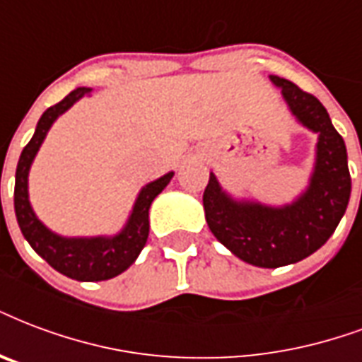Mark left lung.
<instances>
[{
    "instance_id": "1",
    "label": "left lung",
    "mask_w": 362,
    "mask_h": 362,
    "mask_svg": "<svg viewBox=\"0 0 362 362\" xmlns=\"http://www.w3.org/2000/svg\"><path fill=\"white\" fill-rule=\"evenodd\" d=\"M303 127L319 134L313 175L294 203L267 206L235 201L211 173L203 193L206 224L218 241L243 262L258 267H281L308 258L328 241L340 224L351 195L344 138L321 102L288 79L269 76Z\"/></svg>"
}]
</instances>
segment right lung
Here are the masks:
<instances>
[{
	"label": "right lung",
	"mask_w": 362,
	"mask_h": 362,
	"mask_svg": "<svg viewBox=\"0 0 362 362\" xmlns=\"http://www.w3.org/2000/svg\"><path fill=\"white\" fill-rule=\"evenodd\" d=\"M90 95L87 87H77L64 100L54 104L37 121L35 132L26 148L22 150L15 176V214L24 239L30 247L57 272L76 281H106L123 273L136 260L144 248L150 233L151 201L167 187L175 173H167L161 178L146 184L138 193L134 206L125 228L114 237H62L52 233L35 216L28 197V175L35 153L43 144L51 125L70 110L81 96Z\"/></svg>",
	"instance_id": "obj_1"
}]
</instances>
